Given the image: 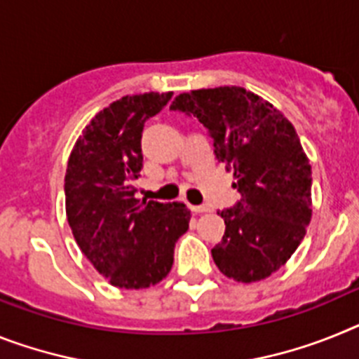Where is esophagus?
<instances>
[{
    "instance_id": "obj_1",
    "label": "esophagus",
    "mask_w": 359,
    "mask_h": 359,
    "mask_svg": "<svg viewBox=\"0 0 359 359\" xmlns=\"http://www.w3.org/2000/svg\"><path fill=\"white\" fill-rule=\"evenodd\" d=\"M189 210H191L193 213H208V211H211V205H208V204H201V205L189 204Z\"/></svg>"
}]
</instances>
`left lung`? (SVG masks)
<instances>
[{
	"label": "left lung",
	"instance_id": "left-lung-1",
	"mask_svg": "<svg viewBox=\"0 0 359 359\" xmlns=\"http://www.w3.org/2000/svg\"><path fill=\"white\" fill-rule=\"evenodd\" d=\"M171 110L197 117L242 195L235 208L218 211L226 233L211 249L215 264L236 282L267 278L300 245L313 215L311 164L294 126L271 102L240 86L180 93Z\"/></svg>",
	"mask_w": 359,
	"mask_h": 359
}]
</instances>
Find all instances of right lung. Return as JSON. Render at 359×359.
Returning a JSON list of instances; mask_svg holds the SVG:
<instances>
[{"label":"right lung","mask_w":359,"mask_h":359,"mask_svg":"<svg viewBox=\"0 0 359 359\" xmlns=\"http://www.w3.org/2000/svg\"><path fill=\"white\" fill-rule=\"evenodd\" d=\"M173 92L126 95L99 111L74 144L65 175L67 218L77 245L111 285L146 289L166 278L188 231L180 202L135 198L144 123Z\"/></svg>","instance_id":"add662e5"}]
</instances>
